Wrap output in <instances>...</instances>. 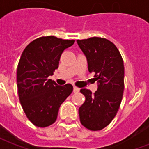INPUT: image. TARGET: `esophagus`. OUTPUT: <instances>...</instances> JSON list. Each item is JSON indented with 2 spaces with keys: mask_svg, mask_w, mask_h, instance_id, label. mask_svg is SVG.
Returning <instances> with one entry per match:
<instances>
[{
  "mask_svg": "<svg viewBox=\"0 0 149 149\" xmlns=\"http://www.w3.org/2000/svg\"><path fill=\"white\" fill-rule=\"evenodd\" d=\"M79 91H80V88H79L73 87V92H74V93H78Z\"/></svg>",
  "mask_w": 149,
  "mask_h": 149,
  "instance_id": "esophagus-1",
  "label": "esophagus"
}]
</instances>
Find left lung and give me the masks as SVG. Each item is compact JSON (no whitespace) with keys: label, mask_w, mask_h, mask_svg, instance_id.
<instances>
[{"label":"left lung","mask_w":149,"mask_h":149,"mask_svg":"<svg viewBox=\"0 0 149 149\" xmlns=\"http://www.w3.org/2000/svg\"><path fill=\"white\" fill-rule=\"evenodd\" d=\"M77 42L86 56L88 72L95 73L98 86L93 95L88 89H81L85 101L79 108L80 120L88 129L98 131L109 125L121 103L124 62L115 45L105 38L94 37Z\"/></svg>","instance_id":"1"}]
</instances>
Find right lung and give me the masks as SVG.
I'll return each instance as SVG.
<instances>
[{
	"label": "right lung",
	"mask_w": 149,
	"mask_h": 149,
	"mask_svg": "<svg viewBox=\"0 0 149 149\" xmlns=\"http://www.w3.org/2000/svg\"><path fill=\"white\" fill-rule=\"evenodd\" d=\"M74 42L54 36L39 37L21 54L17 70L19 99L28 119L37 127L53 124L61 104L72 92L71 84L61 86L48 77L58 68L64 50Z\"/></svg>",
	"instance_id": "add662e5"
}]
</instances>
